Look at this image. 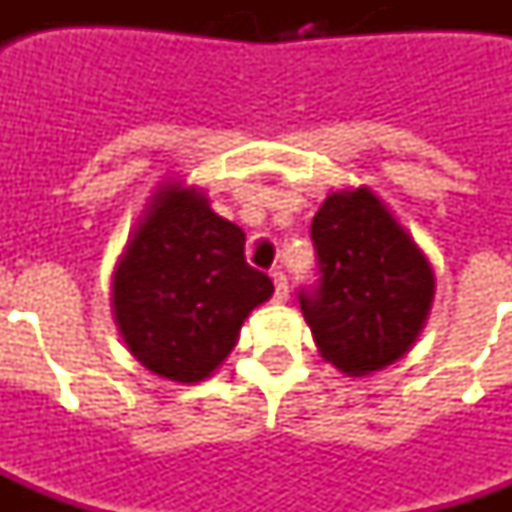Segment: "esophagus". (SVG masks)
I'll return each mask as SVG.
<instances>
[{
  "instance_id": "1",
  "label": "esophagus",
  "mask_w": 512,
  "mask_h": 512,
  "mask_svg": "<svg viewBox=\"0 0 512 512\" xmlns=\"http://www.w3.org/2000/svg\"><path fill=\"white\" fill-rule=\"evenodd\" d=\"M271 279H274V299L288 301V296H290L288 277H285L282 271H274V274H271Z\"/></svg>"
}]
</instances>
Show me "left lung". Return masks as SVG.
I'll list each match as a JSON object with an SVG mask.
<instances>
[{"mask_svg":"<svg viewBox=\"0 0 512 512\" xmlns=\"http://www.w3.org/2000/svg\"><path fill=\"white\" fill-rule=\"evenodd\" d=\"M321 279L301 312L326 362L370 376L417 343L433 304V268L367 186L332 191L310 227Z\"/></svg>","mask_w":512,"mask_h":512,"instance_id":"obj_1","label":"left lung"}]
</instances>
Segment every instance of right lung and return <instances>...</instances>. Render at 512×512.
I'll return each instance as SVG.
<instances>
[{"instance_id":"right-lung-1","label":"right lung","mask_w":512,"mask_h":512,"mask_svg":"<svg viewBox=\"0 0 512 512\" xmlns=\"http://www.w3.org/2000/svg\"><path fill=\"white\" fill-rule=\"evenodd\" d=\"M246 235L213 213L205 191L161 183L112 274V312L136 362L197 384L238 343L271 279L246 263Z\"/></svg>"}]
</instances>
